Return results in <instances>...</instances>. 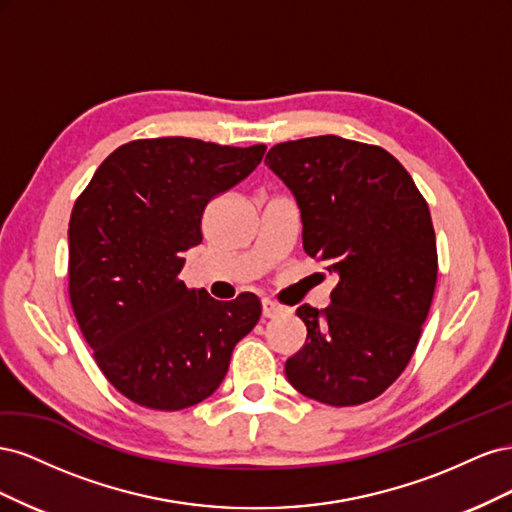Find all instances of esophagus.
I'll return each instance as SVG.
<instances>
[{
  "label": "esophagus",
  "instance_id": "obj_1",
  "mask_svg": "<svg viewBox=\"0 0 512 512\" xmlns=\"http://www.w3.org/2000/svg\"><path fill=\"white\" fill-rule=\"evenodd\" d=\"M280 312H282L280 305L269 301V299H262V316H265V318H273V316H277Z\"/></svg>",
  "mask_w": 512,
  "mask_h": 512
}]
</instances>
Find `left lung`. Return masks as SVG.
I'll list each match as a JSON object with an SVG mask.
<instances>
[{
  "label": "left lung",
  "instance_id": "1",
  "mask_svg": "<svg viewBox=\"0 0 512 512\" xmlns=\"http://www.w3.org/2000/svg\"><path fill=\"white\" fill-rule=\"evenodd\" d=\"M265 164L297 198L305 252L337 277L331 305L297 309L307 339L286 378L320 404H365L406 369L429 314L438 280L429 207L389 151L342 136L280 143Z\"/></svg>",
  "mask_w": 512,
  "mask_h": 512
}]
</instances>
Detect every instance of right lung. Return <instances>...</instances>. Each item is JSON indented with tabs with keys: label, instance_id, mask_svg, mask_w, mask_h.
I'll return each instance as SVG.
<instances>
[{
	"label": "right lung",
	"instance_id": "1",
	"mask_svg": "<svg viewBox=\"0 0 512 512\" xmlns=\"http://www.w3.org/2000/svg\"><path fill=\"white\" fill-rule=\"evenodd\" d=\"M265 151L141 138L117 147L76 198L70 303L100 371L134 404L166 412L200 404L256 327V294L215 301L179 273L183 252L203 241L209 200L250 175Z\"/></svg>",
	"mask_w": 512,
	"mask_h": 512
}]
</instances>
